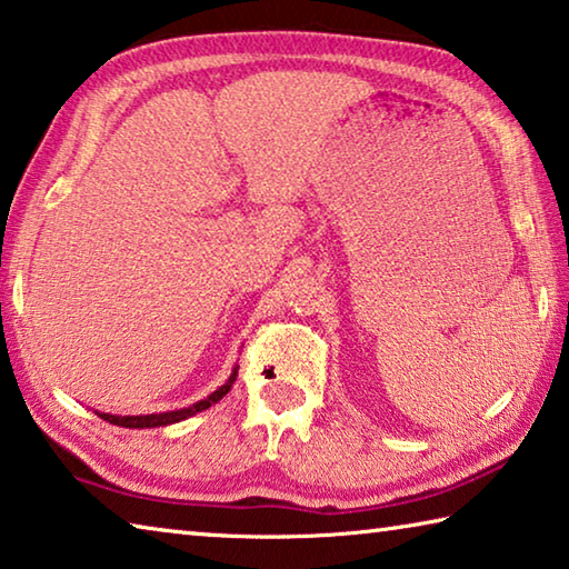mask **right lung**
Returning <instances> with one entry per match:
<instances>
[{
  "instance_id": "right-lung-1",
  "label": "right lung",
  "mask_w": 569,
  "mask_h": 569,
  "mask_svg": "<svg viewBox=\"0 0 569 569\" xmlns=\"http://www.w3.org/2000/svg\"><path fill=\"white\" fill-rule=\"evenodd\" d=\"M238 377V369H233V373H230V379L223 383V387L216 389L210 397H206L203 401H196L192 407H186V409H178V411H162V413H146V417H114V413H100L98 417L110 421V423H118V427H124V429H152V427H168V423H178L182 419L188 417H196L198 411H203L208 407H213V403H218L220 399L226 397V393L230 391V387H233V381Z\"/></svg>"
}]
</instances>
